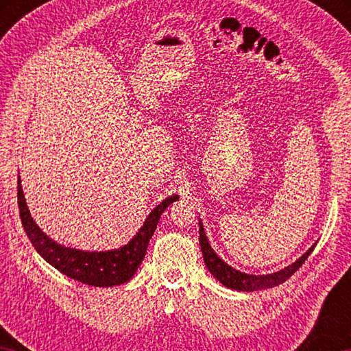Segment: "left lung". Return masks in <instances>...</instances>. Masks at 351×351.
Here are the masks:
<instances>
[{
  "label": "left lung",
  "instance_id": "8db88e82",
  "mask_svg": "<svg viewBox=\"0 0 351 351\" xmlns=\"http://www.w3.org/2000/svg\"><path fill=\"white\" fill-rule=\"evenodd\" d=\"M199 245H201V251H203L204 263L207 266V269L210 271V274L215 277L217 280H219V283H223L224 287H228L230 289H237V291H258V289H266V288H274L277 285L287 282L288 278L305 263L308 255H310L314 249V246L310 247L299 260L294 261L293 265H289L288 268H285L282 271L274 272V274L249 276V274H245V272H240L234 268H230L228 263H224V261L219 258L215 252H213L209 241L206 239L203 224L201 223H199Z\"/></svg>",
  "mask_w": 351,
  "mask_h": 351
}]
</instances>
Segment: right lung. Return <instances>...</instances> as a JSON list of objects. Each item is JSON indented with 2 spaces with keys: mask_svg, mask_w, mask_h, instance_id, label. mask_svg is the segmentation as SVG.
Here are the masks:
<instances>
[{
  "mask_svg": "<svg viewBox=\"0 0 351 351\" xmlns=\"http://www.w3.org/2000/svg\"><path fill=\"white\" fill-rule=\"evenodd\" d=\"M19 178V207L23 228L26 230L29 240L37 249V252L47 263H51L56 269L63 272L64 276L74 278L91 287H114L128 282L138 271L139 265L147 254V246L152 235L156 230L159 217L167 207L178 199L176 195L165 198L161 204L153 209L147 217L145 223L139 229L138 235L121 249L108 252H85L77 249L64 247L52 241L49 237L41 232V229L34 223L26 206L25 195Z\"/></svg>",
  "mask_w": 351,
  "mask_h": 351,
  "instance_id": "add662e5",
  "label": "right lung"
}]
</instances>
